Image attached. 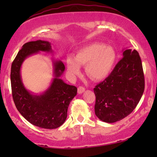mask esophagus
I'll return each mask as SVG.
<instances>
[{
  "instance_id": "obj_1",
  "label": "esophagus",
  "mask_w": 157,
  "mask_h": 157,
  "mask_svg": "<svg viewBox=\"0 0 157 157\" xmlns=\"http://www.w3.org/2000/svg\"><path fill=\"white\" fill-rule=\"evenodd\" d=\"M85 91V89L84 87H82V86H80V87L78 88V89H77V92H78L79 94H82Z\"/></svg>"
}]
</instances>
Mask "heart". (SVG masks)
<instances>
[{
  "mask_svg": "<svg viewBox=\"0 0 157 157\" xmlns=\"http://www.w3.org/2000/svg\"><path fill=\"white\" fill-rule=\"evenodd\" d=\"M116 53L111 46L93 43L77 52L76 57L68 56L66 64L70 75L80 73V66H86V72L94 80H102L110 75L114 67Z\"/></svg>",
  "mask_w": 157,
  "mask_h": 157,
  "instance_id": "b5f03b06",
  "label": "heart"
}]
</instances>
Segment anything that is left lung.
<instances>
[{
  "label": "left lung",
  "instance_id": "8db88e82",
  "mask_svg": "<svg viewBox=\"0 0 157 157\" xmlns=\"http://www.w3.org/2000/svg\"><path fill=\"white\" fill-rule=\"evenodd\" d=\"M123 57L105 80L94 89L96 116L102 121H120L134 111L145 89L142 61L137 51L124 48Z\"/></svg>",
  "mask_w": 157,
  "mask_h": 157
}]
</instances>
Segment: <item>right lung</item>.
<instances>
[{"instance_id": "1", "label": "right lung", "mask_w": 157, "mask_h": 157, "mask_svg": "<svg viewBox=\"0 0 157 157\" xmlns=\"http://www.w3.org/2000/svg\"><path fill=\"white\" fill-rule=\"evenodd\" d=\"M40 52L53 53L48 41L38 40L25 44L18 52L11 68V86L16 108L32 125L46 129H54L64 123L68 107L77 95L75 86L66 84L60 77L65 71L61 60L52 59L54 78L44 93L34 94L26 89L21 69L27 57Z\"/></svg>"}]
</instances>
